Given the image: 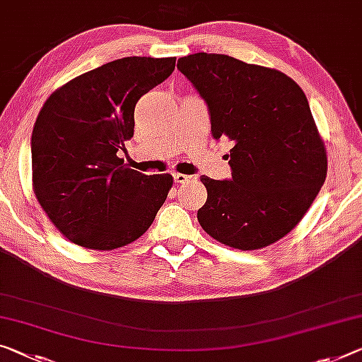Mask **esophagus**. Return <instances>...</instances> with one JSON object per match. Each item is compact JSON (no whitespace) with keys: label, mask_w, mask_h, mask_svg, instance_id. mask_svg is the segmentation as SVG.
Instances as JSON below:
<instances>
[{"label":"esophagus","mask_w":362,"mask_h":362,"mask_svg":"<svg viewBox=\"0 0 362 362\" xmlns=\"http://www.w3.org/2000/svg\"><path fill=\"white\" fill-rule=\"evenodd\" d=\"M173 177H175L176 182H180V185H182V182H191V181L197 180V177L194 175H182V173H175Z\"/></svg>","instance_id":"obj_1"}]
</instances>
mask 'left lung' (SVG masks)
Returning a JSON list of instances; mask_svg holds the SVG:
<instances>
[{"label": "left lung", "mask_w": 362, "mask_h": 362, "mask_svg": "<svg viewBox=\"0 0 362 362\" xmlns=\"http://www.w3.org/2000/svg\"><path fill=\"white\" fill-rule=\"evenodd\" d=\"M210 113L212 137L233 142L231 180L202 176L197 220L225 246L255 251L296 228L327 176V150L303 88L281 71L228 54L177 59Z\"/></svg>", "instance_id": "left-lung-1"}]
</instances>
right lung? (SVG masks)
Listing matches in <instances>:
<instances>
[{
	"instance_id": "obj_1",
	"label": "right lung",
	"mask_w": 362,
	"mask_h": 362,
	"mask_svg": "<svg viewBox=\"0 0 362 362\" xmlns=\"http://www.w3.org/2000/svg\"><path fill=\"white\" fill-rule=\"evenodd\" d=\"M175 64L176 58L111 61L66 82L43 103L32 131V187L71 243L113 251L153 223L173 176L139 173L118 152L134 136L137 100Z\"/></svg>"
}]
</instances>
